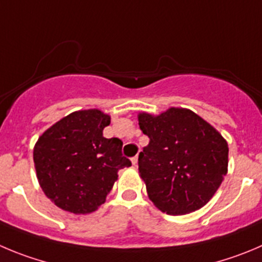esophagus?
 Segmentation results:
<instances>
[{"mask_svg":"<svg viewBox=\"0 0 262 262\" xmlns=\"http://www.w3.org/2000/svg\"><path fill=\"white\" fill-rule=\"evenodd\" d=\"M137 163H138V156H134V158H132V164L134 165V167H136L137 165Z\"/></svg>","mask_w":262,"mask_h":262,"instance_id":"obj_1","label":"esophagus"}]
</instances>
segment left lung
I'll list each match as a JSON object with an SVG mask.
<instances>
[{"instance_id":"1","label":"left lung","mask_w":262,"mask_h":262,"mask_svg":"<svg viewBox=\"0 0 262 262\" xmlns=\"http://www.w3.org/2000/svg\"><path fill=\"white\" fill-rule=\"evenodd\" d=\"M150 138L138 156L148 198L168 214H185L209 202L227 173L229 147L221 134L190 110L139 114Z\"/></svg>"}]
</instances>
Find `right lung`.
I'll return each mask as SVG.
<instances>
[{
    "instance_id": "1",
    "label": "right lung",
    "mask_w": 262,
    "mask_h": 262,
    "mask_svg": "<svg viewBox=\"0 0 262 262\" xmlns=\"http://www.w3.org/2000/svg\"><path fill=\"white\" fill-rule=\"evenodd\" d=\"M110 116L99 110L63 117L38 138L33 150L41 189L55 205L72 213H90L104 203L117 172L130 167L119 138H104Z\"/></svg>"
}]
</instances>
